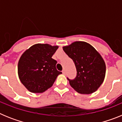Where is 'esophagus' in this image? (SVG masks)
<instances>
[{
  "instance_id": "1",
  "label": "esophagus",
  "mask_w": 122,
  "mask_h": 122,
  "mask_svg": "<svg viewBox=\"0 0 122 122\" xmlns=\"http://www.w3.org/2000/svg\"><path fill=\"white\" fill-rule=\"evenodd\" d=\"M62 73H63V74H65V70H63V71H62Z\"/></svg>"
}]
</instances>
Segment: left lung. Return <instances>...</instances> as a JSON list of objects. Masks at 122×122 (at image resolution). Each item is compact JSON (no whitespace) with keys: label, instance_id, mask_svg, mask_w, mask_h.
Returning a JSON list of instances; mask_svg holds the SVG:
<instances>
[{"label":"left lung","instance_id":"1","mask_svg":"<svg viewBox=\"0 0 122 122\" xmlns=\"http://www.w3.org/2000/svg\"><path fill=\"white\" fill-rule=\"evenodd\" d=\"M64 52L73 60L77 76L68 79L74 90L81 94H90L98 89L104 80L106 64L100 54L85 41H74L63 46Z\"/></svg>","mask_w":122,"mask_h":122}]
</instances>
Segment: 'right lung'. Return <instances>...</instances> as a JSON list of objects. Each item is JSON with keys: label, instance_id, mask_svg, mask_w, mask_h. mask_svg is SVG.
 I'll use <instances>...</instances> for the list:
<instances>
[{"label": "right lung", "instance_id": "1", "mask_svg": "<svg viewBox=\"0 0 122 122\" xmlns=\"http://www.w3.org/2000/svg\"><path fill=\"white\" fill-rule=\"evenodd\" d=\"M58 46L38 43L24 52L18 64L19 78L32 93H43L51 87L62 72L56 69L57 61L52 56Z\"/></svg>", "mask_w": 122, "mask_h": 122}]
</instances>
